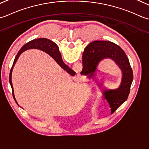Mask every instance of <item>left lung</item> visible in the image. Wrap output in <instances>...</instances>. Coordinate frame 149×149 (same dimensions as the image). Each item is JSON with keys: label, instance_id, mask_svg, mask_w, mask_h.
I'll return each instance as SVG.
<instances>
[{"label": "left lung", "instance_id": "8db88e82", "mask_svg": "<svg viewBox=\"0 0 149 149\" xmlns=\"http://www.w3.org/2000/svg\"><path fill=\"white\" fill-rule=\"evenodd\" d=\"M105 58L113 60L122 73L120 85L116 89H106L100 86L102 89L103 96L110 105L111 114H113L128 98L133 80L132 69L124 51L119 45L112 42H92L84 51L83 69L80 73L87 76L89 79H95L98 65L102 60Z\"/></svg>", "mask_w": 149, "mask_h": 149}]
</instances>
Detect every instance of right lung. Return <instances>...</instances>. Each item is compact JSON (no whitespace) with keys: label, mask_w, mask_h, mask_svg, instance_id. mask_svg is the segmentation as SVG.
<instances>
[{"label":"right lung","mask_w":149,"mask_h":149,"mask_svg":"<svg viewBox=\"0 0 149 149\" xmlns=\"http://www.w3.org/2000/svg\"><path fill=\"white\" fill-rule=\"evenodd\" d=\"M39 49L44 51V52L46 53L47 54H48L49 55H50L51 57H52L53 58L56 62L61 67L63 70H65L66 72H68L69 74H71V76H74L76 74V72L73 70H72L71 68H69V67L66 64H65L64 62H63L61 54H60L59 49H58V45L54 43V42L45 38H37V39H35V40L29 41V42H28V43H26L25 45H24L22 47V48H21L20 51H19V53H17L16 57L15 58L13 65H12V68H11V70H10V83L11 86L12 94H13V98L17 104L18 103L16 101V99L15 98L13 87V84H12V80H11L12 71H13V69L14 68L15 63H16L17 60L19 58L20 54H22L24 51H25L28 49Z\"/></svg>","instance_id":"obj_1"}]
</instances>
